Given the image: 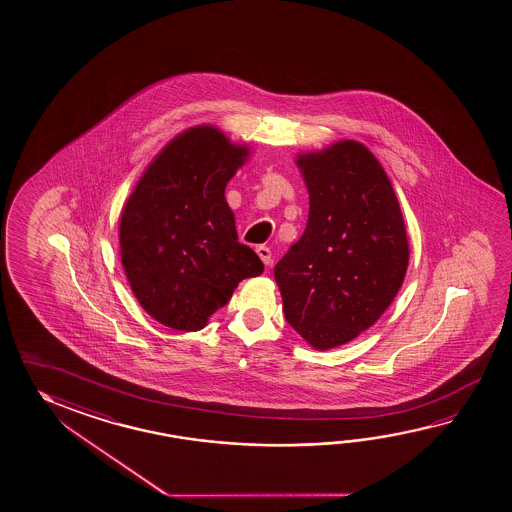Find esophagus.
<instances>
[{
  "instance_id": "esophagus-1",
  "label": "esophagus",
  "mask_w": 512,
  "mask_h": 512,
  "mask_svg": "<svg viewBox=\"0 0 512 512\" xmlns=\"http://www.w3.org/2000/svg\"><path fill=\"white\" fill-rule=\"evenodd\" d=\"M256 252H258V256H260L261 261H263L265 265H271L272 252L271 249H269V247H263V245H261V247H258V249H256Z\"/></svg>"
}]
</instances>
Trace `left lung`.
Returning <instances> with one entry per match:
<instances>
[{
	"label": "left lung",
	"instance_id": "left-lung-1",
	"mask_svg": "<svg viewBox=\"0 0 512 512\" xmlns=\"http://www.w3.org/2000/svg\"><path fill=\"white\" fill-rule=\"evenodd\" d=\"M309 192L302 238L274 267L285 320L315 349L359 337L390 307L408 269L392 183L357 141L298 155Z\"/></svg>",
	"mask_w": 512,
	"mask_h": 512
}]
</instances>
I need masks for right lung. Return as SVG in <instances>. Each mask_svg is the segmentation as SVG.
Masks as SVG:
<instances>
[{"label": "right lung", "mask_w": 512, "mask_h": 512, "mask_svg": "<svg viewBox=\"0 0 512 512\" xmlns=\"http://www.w3.org/2000/svg\"><path fill=\"white\" fill-rule=\"evenodd\" d=\"M247 155L218 128L194 126L164 146L122 210V267L142 309L163 326H207L241 280L263 272L238 241L225 199Z\"/></svg>", "instance_id": "right-lung-1"}]
</instances>
